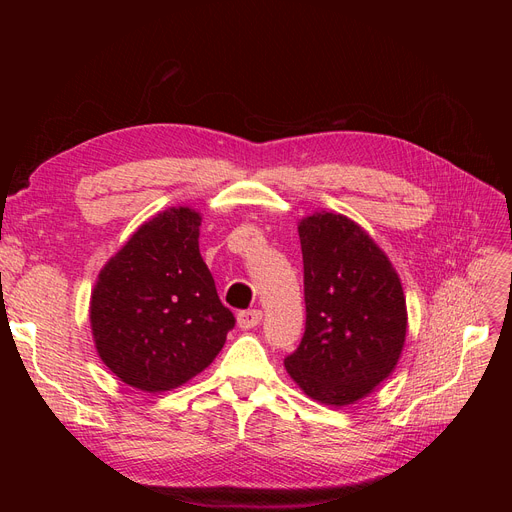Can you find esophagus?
Here are the masks:
<instances>
[{
  "label": "esophagus",
  "mask_w": 512,
  "mask_h": 512,
  "mask_svg": "<svg viewBox=\"0 0 512 512\" xmlns=\"http://www.w3.org/2000/svg\"><path fill=\"white\" fill-rule=\"evenodd\" d=\"M237 322H239V327L245 329V331L254 329L262 322V312H260V309H245V312H239Z\"/></svg>",
  "instance_id": "esophagus-1"
}]
</instances>
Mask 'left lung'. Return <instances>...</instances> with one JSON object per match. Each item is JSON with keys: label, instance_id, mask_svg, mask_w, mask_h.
Masks as SVG:
<instances>
[{"label": "left lung", "instance_id": "left-lung-1", "mask_svg": "<svg viewBox=\"0 0 512 512\" xmlns=\"http://www.w3.org/2000/svg\"><path fill=\"white\" fill-rule=\"evenodd\" d=\"M299 239L305 333L284 365L305 395L350 406L399 361L408 329L404 288L376 241L342 213L307 215Z\"/></svg>", "mask_w": 512, "mask_h": 512}]
</instances>
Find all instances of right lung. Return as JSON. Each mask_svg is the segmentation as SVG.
Returning a JSON list of instances; mask_svg holds the SVG:
<instances>
[{
  "label": "right lung",
  "mask_w": 512,
  "mask_h": 512,
  "mask_svg": "<svg viewBox=\"0 0 512 512\" xmlns=\"http://www.w3.org/2000/svg\"><path fill=\"white\" fill-rule=\"evenodd\" d=\"M200 213L170 207L106 262L89 320L102 363L134 389L162 393L218 356L235 316L198 250Z\"/></svg>",
  "instance_id": "1"
}]
</instances>
